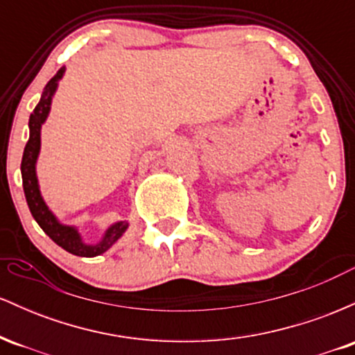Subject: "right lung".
I'll use <instances>...</instances> for the list:
<instances>
[{
    "label": "right lung",
    "mask_w": 355,
    "mask_h": 355,
    "mask_svg": "<svg viewBox=\"0 0 355 355\" xmlns=\"http://www.w3.org/2000/svg\"><path fill=\"white\" fill-rule=\"evenodd\" d=\"M63 73L64 68H61V70H58V73L48 81L46 87L43 89L42 98H40V103L36 105L33 113L30 115V123H28V126H30V140H28L26 146H24L21 160L24 197H26L28 207H30L33 218L38 222V225L42 227L44 234H46L56 245L64 248V250L70 252L73 255L96 257L103 254V252H107L108 248L125 234V230L128 229V222L123 220V222L113 223V225L108 227L103 239H101L98 243L88 245V243H85L83 240H81V235L75 227L60 223L58 218L53 215V211L48 209V205L44 203L42 197V191H40L38 178H36V160H38L40 146H42V125L48 118V113H50L53 95H55L56 88H58V81L63 78Z\"/></svg>",
    "instance_id": "obj_1"
}]
</instances>
